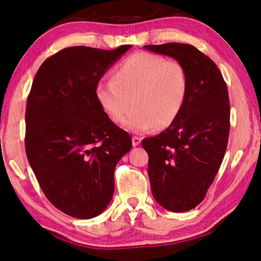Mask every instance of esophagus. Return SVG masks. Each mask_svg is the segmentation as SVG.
I'll use <instances>...</instances> for the list:
<instances>
[{
    "label": "esophagus",
    "instance_id": "34e87169",
    "mask_svg": "<svg viewBox=\"0 0 261 261\" xmlns=\"http://www.w3.org/2000/svg\"><path fill=\"white\" fill-rule=\"evenodd\" d=\"M140 142H141V139L139 137H132V146L134 147L139 146Z\"/></svg>",
    "mask_w": 261,
    "mask_h": 261
}]
</instances>
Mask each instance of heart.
<instances>
[{
    "instance_id": "b5f03b06",
    "label": "heart",
    "mask_w": 261,
    "mask_h": 261,
    "mask_svg": "<svg viewBox=\"0 0 261 261\" xmlns=\"http://www.w3.org/2000/svg\"><path fill=\"white\" fill-rule=\"evenodd\" d=\"M188 92L187 73L179 62L149 53H137L114 69L113 79L99 82L96 98L109 119L124 129L146 134L169 126L184 107Z\"/></svg>"
}]
</instances>
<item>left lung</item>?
Instances as JSON below:
<instances>
[{
	"instance_id": "left-lung-1",
	"label": "left lung",
	"mask_w": 261,
	"mask_h": 261,
	"mask_svg": "<svg viewBox=\"0 0 261 261\" xmlns=\"http://www.w3.org/2000/svg\"><path fill=\"white\" fill-rule=\"evenodd\" d=\"M143 48L174 58L187 73L181 112L162 134L142 140L154 199L170 212H186L203 201L223 160L230 131L228 88L213 60L192 45Z\"/></svg>"
}]
</instances>
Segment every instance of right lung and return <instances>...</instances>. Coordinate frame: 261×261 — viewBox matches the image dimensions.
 <instances>
[{"label":"right lung","instance_id":"1","mask_svg":"<svg viewBox=\"0 0 261 261\" xmlns=\"http://www.w3.org/2000/svg\"><path fill=\"white\" fill-rule=\"evenodd\" d=\"M131 47L65 48L43 62L28 96V160L49 201L77 219L95 218L108 207L115 166L131 150V137L109 119L95 93Z\"/></svg>","mask_w":261,"mask_h":261}]
</instances>
